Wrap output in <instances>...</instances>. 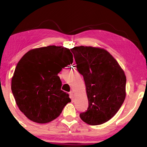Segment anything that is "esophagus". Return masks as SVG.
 I'll return each instance as SVG.
<instances>
[{
    "instance_id": "34e87169",
    "label": "esophagus",
    "mask_w": 147,
    "mask_h": 147,
    "mask_svg": "<svg viewBox=\"0 0 147 147\" xmlns=\"http://www.w3.org/2000/svg\"><path fill=\"white\" fill-rule=\"evenodd\" d=\"M69 96H70V98L73 99L74 97V94H73V91H71L69 92Z\"/></svg>"
}]
</instances>
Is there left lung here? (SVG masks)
I'll return each instance as SVG.
<instances>
[{
	"label": "left lung",
	"mask_w": 147,
	"mask_h": 147,
	"mask_svg": "<svg viewBox=\"0 0 147 147\" xmlns=\"http://www.w3.org/2000/svg\"><path fill=\"white\" fill-rule=\"evenodd\" d=\"M79 73L84 76L89 106L82 120L99 125L115 115L126 97V78L112 55L102 48L80 46L71 49Z\"/></svg>",
	"instance_id": "obj_1"
}]
</instances>
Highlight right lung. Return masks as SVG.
Returning <instances> with one entry per match:
<instances>
[{"label": "right lung", "mask_w": 147, "mask_h": 147, "mask_svg": "<svg viewBox=\"0 0 147 147\" xmlns=\"http://www.w3.org/2000/svg\"><path fill=\"white\" fill-rule=\"evenodd\" d=\"M73 62L70 50L55 45L32 49L20 59L11 88L17 106L28 119L49 123L71 101L69 94L61 90L58 74Z\"/></svg>", "instance_id": "right-lung-1"}]
</instances>
